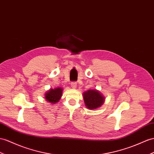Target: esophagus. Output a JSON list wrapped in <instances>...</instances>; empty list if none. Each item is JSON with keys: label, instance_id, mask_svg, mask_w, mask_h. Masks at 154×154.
Listing matches in <instances>:
<instances>
[{"label": "esophagus", "instance_id": "34e87169", "mask_svg": "<svg viewBox=\"0 0 154 154\" xmlns=\"http://www.w3.org/2000/svg\"><path fill=\"white\" fill-rule=\"evenodd\" d=\"M71 85H72V87L73 89H75L77 88V82H72V84H71Z\"/></svg>", "mask_w": 154, "mask_h": 154}]
</instances>
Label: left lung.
Returning <instances> with one entry per match:
<instances>
[{"label":"left lung","mask_w":154,"mask_h":154,"mask_svg":"<svg viewBox=\"0 0 154 154\" xmlns=\"http://www.w3.org/2000/svg\"><path fill=\"white\" fill-rule=\"evenodd\" d=\"M85 105L89 109H96L103 104L105 97L97 90H88L83 93Z\"/></svg>","instance_id":"obj_1"}]
</instances>
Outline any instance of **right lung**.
I'll return each instance as SVG.
<instances>
[{"label":"right lung","instance_id":"add662e5","mask_svg":"<svg viewBox=\"0 0 154 154\" xmlns=\"http://www.w3.org/2000/svg\"><path fill=\"white\" fill-rule=\"evenodd\" d=\"M63 89L60 87L57 88H51L45 94V99L50 103L55 104L60 100L62 94Z\"/></svg>","mask_w":154,"mask_h":154}]
</instances>
